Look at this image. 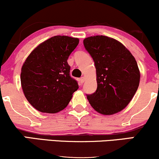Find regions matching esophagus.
<instances>
[{
	"label": "esophagus",
	"mask_w": 159,
	"mask_h": 159,
	"mask_svg": "<svg viewBox=\"0 0 159 159\" xmlns=\"http://www.w3.org/2000/svg\"><path fill=\"white\" fill-rule=\"evenodd\" d=\"M79 81H80V83H81V84H83L84 82L85 81V78L84 77H81L79 79Z\"/></svg>",
	"instance_id": "1"
}]
</instances>
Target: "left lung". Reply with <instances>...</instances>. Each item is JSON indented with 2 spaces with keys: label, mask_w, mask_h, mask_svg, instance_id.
Listing matches in <instances>:
<instances>
[{
  "label": "left lung",
  "mask_w": 159,
  "mask_h": 159,
  "mask_svg": "<svg viewBox=\"0 0 159 159\" xmlns=\"http://www.w3.org/2000/svg\"><path fill=\"white\" fill-rule=\"evenodd\" d=\"M85 48L94 61L97 89L87 95L95 111L112 115L123 110L135 94L140 73L135 58L124 45L106 36L84 39Z\"/></svg>",
  "instance_id": "8db88e82"
}]
</instances>
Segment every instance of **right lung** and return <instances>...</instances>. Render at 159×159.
<instances>
[{"mask_svg": "<svg viewBox=\"0 0 159 159\" xmlns=\"http://www.w3.org/2000/svg\"><path fill=\"white\" fill-rule=\"evenodd\" d=\"M79 43L78 38L54 36L40 43L21 67V84L27 100L43 113L55 114L68 105L78 89L69 75L67 60Z\"/></svg>", "mask_w": 159, "mask_h": 159, "instance_id": "add662e5", "label": "right lung"}]
</instances>
